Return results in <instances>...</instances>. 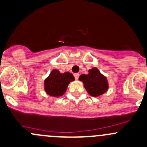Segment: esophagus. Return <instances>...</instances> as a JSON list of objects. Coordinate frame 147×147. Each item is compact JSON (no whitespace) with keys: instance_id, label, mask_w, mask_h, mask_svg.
<instances>
[{"instance_id":"34e87169","label":"esophagus","mask_w":147,"mask_h":147,"mask_svg":"<svg viewBox=\"0 0 147 147\" xmlns=\"http://www.w3.org/2000/svg\"><path fill=\"white\" fill-rule=\"evenodd\" d=\"M79 76H80V75H79V73H75L74 74V77H75V78L76 79V80H78L79 78Z\"/></svg>"}]
</instances>
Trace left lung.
<instances>
[{
    "label": "left lung",
    "instance_id": "1",
    "mask_svg": "<svg viewBox=\"0 0 147 147\" xmlns=\"http://www.w3.org/2000/svg\"><path fill=\"white\" fill-rule=\"evenodd\" d=\"M79 80L82 82L86 92L92 96H101L109 89L107 79L96 67L89 69L87 75H80Z\"/></svg>",
    "mask_w": 147,
    "mask_h": 147
}]
</instances>
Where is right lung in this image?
<instances>
[{
	"instance_id": "obj_1",
	"label": "right lung",
	"mask_w": 147,
	"mask_h": 147,
	"mask_svg": "<svg viewBox=\"0 0 147 147\" xmlns=\"http://www.w3.org/2000/svg\"><path fill=\"white\" fill-rule=\"evenodd\" d=\"M74 80L75 78L69 72L61 73L58 69H53L44 81V89L49 95L61 96L65 93L69 82Z\"/></svg>"
}]
</instances>
